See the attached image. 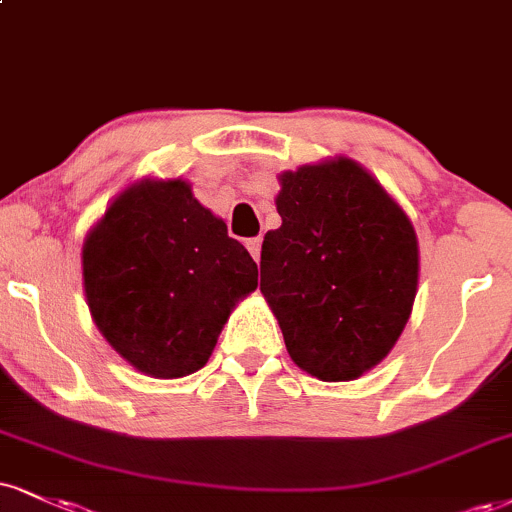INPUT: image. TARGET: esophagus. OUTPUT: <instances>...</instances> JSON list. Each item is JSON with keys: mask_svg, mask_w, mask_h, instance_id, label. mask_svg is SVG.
<instances>
[{"mask_svg": "<svg viewBox=\"0 0 512 512\" xmlns=\"http://www.w3.org/2000/svg\"><path fill=\"white\" fill-rule=\"evenodd\" d=\"M248 250H250V255H252V260H260V255H262V238H250L248 243Z\"/></svg>", "mask_w": 512, "mask_h": 512, "instance_id": "esophagus-1", "label": "esophagus"}]
</instances>
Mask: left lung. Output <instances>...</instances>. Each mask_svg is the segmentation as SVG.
Here are the masks:
<instances>
[{
  "label": "left lung",
  "mask_w": 512,
  "mask_h": 512,
  "mask_svg": "<svg viewBox=\"0 0 512 512\" xmlns=\"http://www.w3.org/2000/svg\"><path fill=\"white\" fill-rule=\"evenodd\" d=\"M281 226L262 243L260 291L291 360L322 381H353L403 334L420 283L415 226L355 159L279 174Z\"/></svg>",
  "instance_id": "left-lung-1"
}]
</instances>
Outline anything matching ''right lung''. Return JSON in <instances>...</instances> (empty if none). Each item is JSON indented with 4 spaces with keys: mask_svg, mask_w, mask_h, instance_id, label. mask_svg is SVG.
I'll use <instances>...</instances> for the list:
<instances>
[{
    "mask_svg": "<svg viewBox=\"0 0 512 512\" xmlns=\"http://www.w3.org/2000/svg\"><path fill=\"white\" fill-rule=\"evenodd\" d=\"M92 322L128 365L181 379L207 365L233 307L257 288V264L186 178H140L85 236Z\"/></svg>",
    "mask_w": 512,
    "mask_h": 512,
    "instance_id": "obj_1",
    "label": "right lung"
}]
</instances>
